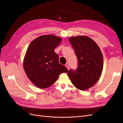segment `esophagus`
Masks as SVG:
<instances>
[{"mask_svg":"<svg viewBox=\"0 0 123 123\" xmlns=\"http://www.w3.org/2000/svg\"><path fill=\"white\" fill-rule=\"evenodd\" d=\"M65 66L67 68V69L69 70V67H70V66H69V64H68V63H66V64L65 65Z\"/></svg>","mask_w":123,"mask_h":123,"instance_id":"obj_1","label":"esophagus"}]
</instances>
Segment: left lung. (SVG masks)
Returning <instances> with one entry per match:
<instances>
[{
  "label": "left lung",
  "instance_id": "1",
  "mask_svg": "<svg viewBox=\"0 0 123 123\" xmlns=\"http://www.w3.org/2000/svg\"><path fill=\"white\" fill-rule=\"evenodd\" d=\"M69 42L75 51L78 61L76 70L70 69L68 75L74 86L87 90L97 82L103 68V57L99 47L87 36L70 37Z\"/></svg>",
  "mask_w": 123,
  "mask_h": 123
}]
</instances>
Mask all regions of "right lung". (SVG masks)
<instances>
[{
    "label": "right lung",
    "instance_id": "obj_1",
    "mask_svg": "<svg viewBox=\"0 0 123 123\" xmlns=\"http://www.w3.org/2000/svg\"><path fill=\"white\" fill-rule=\"evenodd\" d=\"M62 38L52 35L38 37L30 44L25 53L24 68L27 76L37 87H50L57 80L59 74L68 69L59 62V56L54 49Z\"/></svg>",
    "mask_w": 123,
    "mask_h": 123
}]
</instances>
